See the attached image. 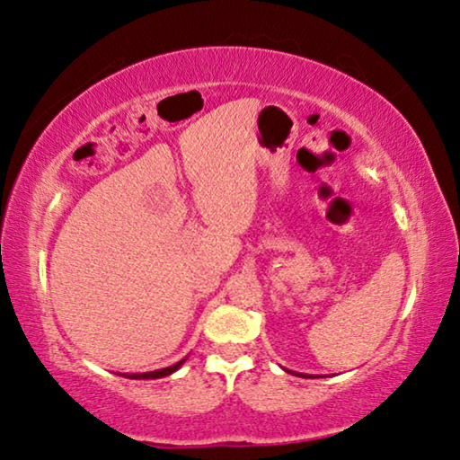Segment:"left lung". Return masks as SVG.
<instances>
[{"label":"left lung","instance_id":"1","mask_svg":"<svg viewBox=\"0 0 460 460\" xmlns=\"http://www.w3.org/2000/svg\"><path fill=\"white\" fill-rule=\"evenodd\" d=\"M293 376H301V378H314V376L312 374H296V372H291Z\"/></svg>","mask_w":460,"mask_h":460}]
</instances>
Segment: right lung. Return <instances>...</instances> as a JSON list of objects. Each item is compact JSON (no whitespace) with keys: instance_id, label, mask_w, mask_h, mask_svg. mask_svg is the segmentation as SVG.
<instances>
[{"instance_id":"right-lung-1","label":"right lung","mask_w":460,"mask_h":460,"mask_svg":"<svg viewBox=\"0 0 460 460\" xmlns=\"http://www.w3.org/2000/svg\"><path fill=\"white\" fill-rule=\"evenodd\" d=\"M183 363H186V359L177 361L173 363V366L169 367H163V369H155V372H144V374H119V376H126V378L129 380H156V378H164V376H171L173 372H177Z\"/></svg>"}]
</instances>
